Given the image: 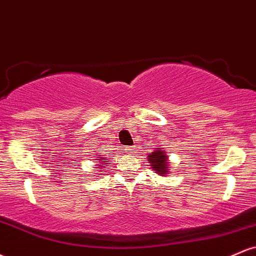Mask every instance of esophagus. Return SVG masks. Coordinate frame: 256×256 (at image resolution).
Masks as SVG:
<instances>
[{
	"label": "esophagus",
	"instance_id": "obj_1",
	"mask_svg": "<svg viewBox=\"0 0 256 256\" xmlns=\"http://www.w3.org/2000/svg\"><path fill=\"white\" fill-rule=\"evenodd\" d=\"M126 152H128V154H134V146H126Z\"/></svg>",
	"mask_w": 256,
	"mask_h": 256
}]
</instances>
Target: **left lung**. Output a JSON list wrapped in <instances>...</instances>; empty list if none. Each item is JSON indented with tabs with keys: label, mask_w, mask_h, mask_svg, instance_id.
Wrapping results in <instances>:
<instances>
[{
	"label": "left lung",
	"mask_w": 256,
	"mask_h": 256,
	"mask_svg": "<svg viewBox=\"0 0 256 256\" xmlns=\"http://www.w3.org/2000/svg\"><path fill=\"white\" fill-rule=\"evenodd\" d=\"M148 161L152 166V171L158 176H167L170 173V160L167 156V152L162 148H155L154 152L148 154Z\"/></svg>",
	"instance_id": "obj_1"
}]
</instances>
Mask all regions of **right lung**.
<instances>
[{
    "mask_svg": "<svg viewBox=\"0 0 256 256\" xmlns=\"http://www.w3.org/2000/svg\"><path fill=\"white\" fill-rule=\"evenodd\" d=\"M98 158H102V156H101V155H98ZM98 160H100V164H98V165H96V166H98V168H101V170H100V171H102V168H104V165H106V166L110 165V162H108V161L106 160L104 158H98Z\"/></svg>",
    "mask_w": 256,
    "mask_h": 256,
    "instance_id": "add662e5",
    "label": "right lung"
}]
</instances>
